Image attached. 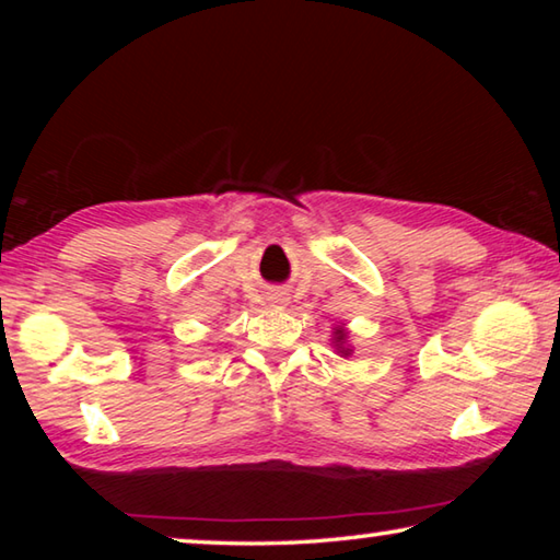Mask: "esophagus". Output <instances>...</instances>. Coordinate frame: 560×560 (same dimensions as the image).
<instances>
[{
  "label": "esophagus",
  "instance_id": "obj_1",
  "mask_svg": "<svg viewBox=\"0 0 560 560\" xmlns=\"http://www.w3.org/2000/svg\"><path fill=\"white\" fill-rule=\"evenodd\" d=\"M283 301H287V299H281V296H277V301H273V303H283Z\"/></svg>",
  "mask_w": 560,
  "mask_h": 560
}]
</instances>
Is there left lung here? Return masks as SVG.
<instances>
[{"label": "left lung", "instance_id": "1", "mask_svg": "<svg viewBox=\"0 0 560 560\" xmlns=\"http://www.w3.org/2000/svg\"><path fill=\"white\" fill-rule=\"evenodd\" d=\"M346 338H348L346 328H343V326L336 328V334H334V343H336V350H340V353H343V355H348V353H350V348L346 346Z\"/></svg>", "mask_w": 560, "mask_h": 560}]
</instances>
